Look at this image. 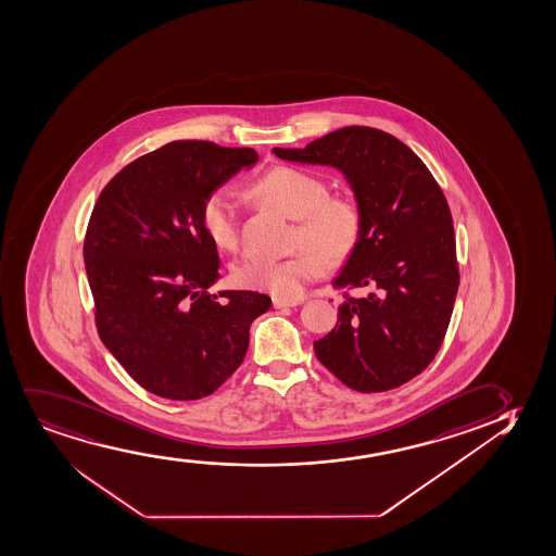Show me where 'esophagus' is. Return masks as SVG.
<instances>
[{
  "instance_id": "esophagus-1",
  "label": "esophagus",
  "mask_w": 556,
  "mask_h": 556,
  "mask_svg": "<svg viewBox=\"0 0 556 556\" xmlns=\"http://www.w3.org/2000/svg\"><path fill=\"white\" fill-rule=\"evenodd\" d=\"M299 304H303V299H296V301H286V299H273V306H275L276 309L293 308V306H299Z\"/></svg>"
}]
</instances>
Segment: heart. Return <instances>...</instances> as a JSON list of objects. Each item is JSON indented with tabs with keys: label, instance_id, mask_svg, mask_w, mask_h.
<instances>
[{
	"label": "heart",
	"instance_id": "heart-1",
	"mask_svg": "<svg viewBox=\"0 0 556 556\" xmlns=\"http://www.w3.org/2000/svg\"><path fill=\"white\" fill-rule=\"evenodd\" d=\"M253 193L288 218L296 219L288 260L247 255L232 267L240 288L267 291L278 299H301L321 267H342L361 237V214L353 201L331 198L325 182L303 170H270L253 184ZM201 222L212 244L222 252L239 247V208L231 190L219 188L204 199Z\"/></svg>",
	"mask_w": 556,
	"mask_h": 556
}]
</instances>
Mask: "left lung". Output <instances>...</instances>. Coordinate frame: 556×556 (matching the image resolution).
Masks as SVG:
<instances>
[{"label":"left lung","mask_w":556,"mask_h":556,"mask_svg":"<svg viewBox=\"0 0 556 556\" xmlns=\"http://www.w3.org/2000/svg\"><path fill=\"white\" fill-rule=\"evenodd\" d=\"M286 162L325 165L350 184L361 237L334 288L365 289L338 306L316 357L361 393L415 378L434 358L458 289L450 206L427 165L393 135L342 127L304 148H273Z\"/></svg>","instance_id":"1"}]
</instances>
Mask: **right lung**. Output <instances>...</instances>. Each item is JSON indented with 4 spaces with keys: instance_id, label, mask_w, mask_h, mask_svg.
Listing matches in <instances>:
<instances>
[{
    "instance_id": "add662e5",
    "label": "right lung",
    "mask_w": 556,
    "mask_h": 556,
    "mask_svg": "<svg viewBox=\"0 0 556 556\" xmlns=\"http://www.w3.org/2000/svg\"><path fill=\"white\" fill-rule=\"evenodd\" d=\"M260 160L253 148L176 141L119 170L93 206L85 267L99 337L139 386L169 401L214 393L270 308L255 291L206 289L218 250L201 222L204 199Z\"/></svg>"
}]
</instances>
